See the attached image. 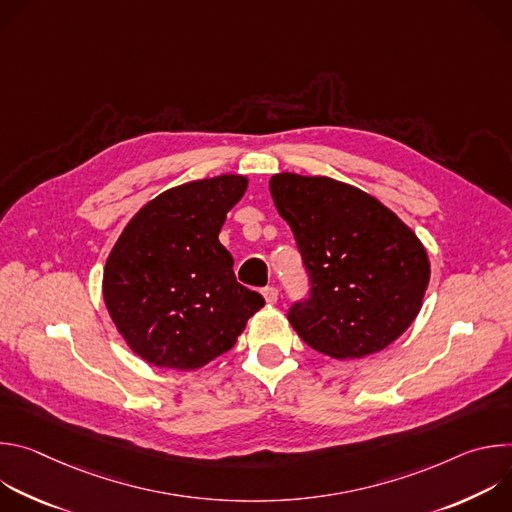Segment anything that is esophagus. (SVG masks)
Masks as SVG:
<instances>
[{
	"instance_id": "1",
	"label": "esophagus",
	"mask_w": 512,
	"mask_h": 512,
	"mask_svg": "<svg viewBox=\"0 0 512 512\" xmlns=\"http://www.w3.org/2000/svg\"><path fill=\"white\" fill-rule=\"evenodd\" d=\"M261 291H263V298H265L267 304H275L277 302V298H279V289L277 287L271 285V287H263Z\"/></svg>"
}]
</instances>
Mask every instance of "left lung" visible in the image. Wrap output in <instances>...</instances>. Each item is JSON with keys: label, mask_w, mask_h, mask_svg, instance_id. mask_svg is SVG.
<instances>
[{"label": "left lung", "mask_w": 512, "mask_h": 512, "mask_svg": "<svg viewBox=\"0 0 512 512\" xmlns=\"http://www.w3.org/2000/svg\"><path fill=\"white\" fill-rule=\"evenodd\" d=\"M269 188L310 283L291 304L289 324L332 358L387 348L419 314L429 283L415 233L377 198L332 178L283 172Z\"/></svg>", "instance_id": "left-lung-1"}]
</instances>
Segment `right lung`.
Returning <instances> with one entry per match:
<instances>
[{"instance_id":"obj_1","label":"right lung","mask_w":512,"mask_h":512,"mask_svg":"<svg viewBox=\"0 0 512 512\" xmlns=\"http://www.w3.org/2000/svg\"><path fill=\"white\" fill-rule=\"evenodd\" d=\"M243 176L196 180L145 204L115 243L103 275L107 310L131 350L156 367L192 371L231 350L263 308L218 241Z\"/></svg>"}]
</instances>
